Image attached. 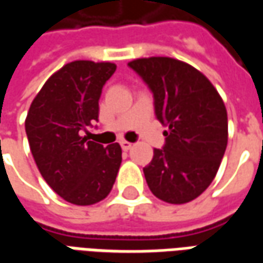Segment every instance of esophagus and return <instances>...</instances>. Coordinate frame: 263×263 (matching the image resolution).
Wrapping results in <instances>:
<instances>
[{"label": "esophagus", "mask_w": 263, "mask_h": 263, "mask_svg": "<svg viewBox=\"0 0 263 263\" xmlns=\"http://www.w3.org/2000/svg\"><path fill=\"white\" fill-rule=\"evenodd\" d=\"M121 146L124 151H129L132 148V143L128 142V141H121Z\"/></svg>", "instance_id": "1"}]
</instances>
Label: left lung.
I'll list each match as a JSON object with an SVG mask.
<instances>
[{"label":"left lung","instance_id":"left-lung-1","mask_svg":"<svg viewBox=\"0 0 263 263\" xmlns=\"http://www.w3.org/2000/svg\"><path fill=\"white\" fill-rule=\"evenodd\" d=\"M152 90L158 120L169 126L163 149L143 167L156 197L171 204L197 198L214 180L228 142V118L211 81L186 62L152 56L128 63Z\"/></svg>","mask_w":263,"mask_h":263}]
</instances>
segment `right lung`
Listing matches in <instances>:
<instances>
[{"label":"right lung","instance_id":"add662e5","mask_svg":"<svg viewBox=\"0 0 263 263\" xmlns=\"http://www.w3.org/2000/svg\"><path fill=\"white\" fill-rule=\"evenodd\" d=\"M115 69L111 62H70L46 80L26 115L37 169L53 192L76 205L107 197L122 162L120 143L105 148L84 135L98 120L101 90Z\"/></svg>","mask_w":263,"mask_h":263}]
</instances>
